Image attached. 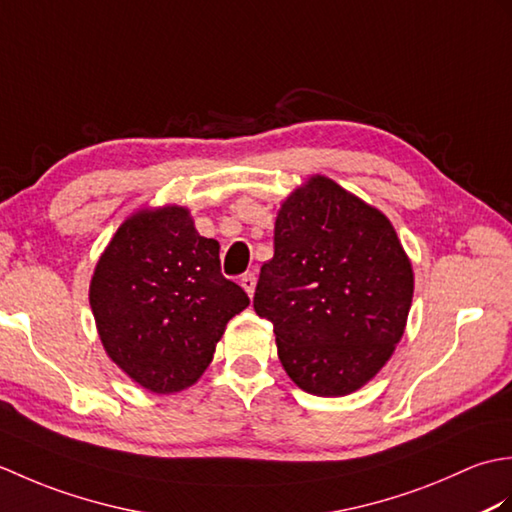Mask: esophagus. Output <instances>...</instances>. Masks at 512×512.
I'll list each match as a JSON object with an SVG mask.
<instances>
[{
	"label": "esophagus",
	"mask_w": 512,
	"mask_h": 512,
	"mask_svg": "<svg viewBox=\"0 0 512 512\" xmlns=\"http://www.w3.org/2000/svg\"><path fill=\"white\" fill-rule=\"evenodd\" d=\"M239 284H242V288L246 290L248 297L255 295V286H257V277L253 273H246L242 275V279H239Z\"/></svg>",
	"instance_id": "34e87169"
}]
</instances>
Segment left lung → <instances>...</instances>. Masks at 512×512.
I'll return each instance as SVG.
<instances>
[{
	"label": "left lung",
	"instance_id": "left-lung-1",
	"mask_svg": "<svg viewBox=\"0 0 512 512\" xmlns=\"http://www.w3.org/2000/svg\"><path fill=\"white\" fill-rule=\"evenodd\" d=\"M413 268L387 215L325 176L281 202L253 308L292 383L323 398L372 380L405 334Z\"/></svg>",
	"mask_w": 512,
	"mask_h": 512
}]
</instances>
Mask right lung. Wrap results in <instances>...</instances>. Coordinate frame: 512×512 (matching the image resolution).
Segmentation results:
<instances>
[{
  "label": "right lung",
  "instance_id": "obj_1",
  "mask_svg": "<svg viewBox=\"0 0 512 512\" xmlns=\"http://www.w3.org/2000/svg\"><path fill=\"white\" fill-rule=\"evenodd\" d=\"M250 303L220 273V244L187 206L140 209L96 262L90 306L107 356L154 394L198 383L226 323Z\"/></svg>",
  "mask_w": 512,
  "mask_h": 512
}]
</instances>
